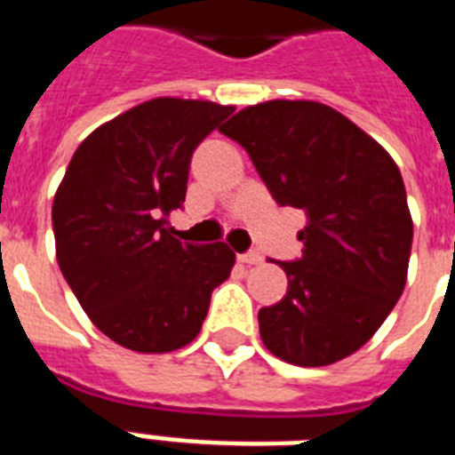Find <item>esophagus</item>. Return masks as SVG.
I'll use <instances>...</instances> for the list:
<instances>
[{
	"label": "esophagus",
	"instance_id": "34e87169",
	"mask_svg": "<svg viewBox=\"0 0 455 455\" xmlns=\"http://www.w3.org/2000/svg\"><path fill=\"white\" fill-rule=\"evenodd\" d=\"M238 259H241L243 264H262V259L264 257L259 255V252H257V250H248V252H243V255H238Z\"/></svg>",
	"mask_w": 455,
	"mask_h": 455
}]
</instances>
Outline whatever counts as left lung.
<instances>
[{
    "label": "left lung",
    "mask_w": 455,
    "mask_h": 455,
    "mask_svg": "<svg viewBox=\"0 0 455 455\" xmlns=\"http://www.w3.org/2000/svg\"><path fill=\"white\" fill-rule=\"evenodd\" d=\"M221 134L248 151L278 205L307 214L302 257L276 262L288 292L259 309L264 345L295 366L345 359L373 338L406 285L413 221L402 172L323 103H257Z\"/></svg>",
    "instance_id": "1"
}]
</instances>
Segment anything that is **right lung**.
Here are the masks:
<instances>
[{"label":"right lung","instance_id":"obj_1","mask_svg":"<svg viewBox=\"0 0 455 455\" xmlns=\"http://www.w3.org/2000/svg\"><path fill=\"white\" fill-rule=\"evenodd\" d=\"M231 106L153 99L92 132L68 164L52 221L60 274L113 342L174 352L203 328L235 255L181 243L167 214L184 207L193 151Z\"/></svg>","mask_w":455,"mask_h":455}]
</instances>
